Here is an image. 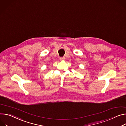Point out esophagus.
<instances>
[{"label": "esophagus", "instance_id": "34e87169", "mask_svg": "<svg viewBox=\"0 0 126 126\" xmlns=\"http://www.w3.org/2000/svg\"><path fill=\"white\" fill-rule=\"evenodd\" d=\"M59 59H60V61H63V60H65V58H64V57H60Z\"/></svg>", "mask_w": 126, "mask_h": 126}]
</instances>
